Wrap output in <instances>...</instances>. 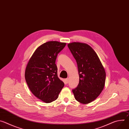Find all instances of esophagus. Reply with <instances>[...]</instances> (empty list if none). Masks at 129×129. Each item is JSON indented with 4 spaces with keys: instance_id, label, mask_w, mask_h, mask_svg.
<instances>
[{
    "instance_id": "obj_1",
    "label": "esophagus",
    "mask_w": 129,
    "mask_h": 129,
    "mask_svg": "<svg viewBox=\"0 0 129 129\" xmlns=\"http://www.w3.org/2000/svg\"><path fill=\"white\" fill-rule=\"evenodd\" d=\"M68 79H65V83L66 84H68Z\"/></svg>"
}]
</instances>
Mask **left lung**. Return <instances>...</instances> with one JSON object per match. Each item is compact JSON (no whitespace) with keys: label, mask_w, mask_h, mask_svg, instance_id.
Instances as JSON below:
<instances>
[{"label":"left lung","mask_w":129,"mask_h":129,"mask_svg":"<svg viewBox=\"0 0 129 129\" xmlns=\"http://www.w3.org/2000/svg\"><path fill=\"white\" fill-rule=\"evenodd\" d=\"M67 46L76 60L80 78L72 92L77 101L87 104L95 100L104 89L105 69L95 51L87 44L72 42Z\"/></svg>","instance_id":"8db88e82"}]
</instances>
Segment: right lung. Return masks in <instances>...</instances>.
Instances as JSON below:
<instances>
[{
  "label": "right lung",
  "instance_id": "add662e5",
  "mask_svg": "<svg viewBox=\"0 0 129 129\" xmlns=\"http://www.w3.org/2000/svg\"><path fill=\"white\" fill-rule=\"evenodd\" d=\"M66 43L48 41L36 49L27 64L25 79L32 93L42 101L56 100L64 86L57 74L55 64L58 54Z\"/></svg>",
  "mask_w": 129,
  "mask_h": 129
}]
</instances>
